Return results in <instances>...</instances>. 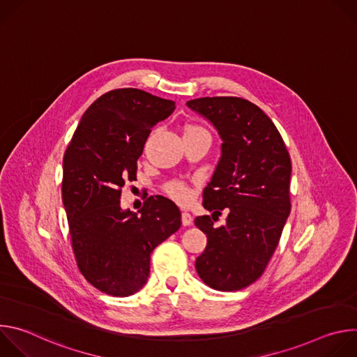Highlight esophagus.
<instances>
[{
    "mask_svg": "<svg viewBox=\"0 0 357 357\" xmlns=\"http://www.w3.org/2000/svg\"><path fill=\"white\" fill-rule=\"evenodd\" d=\"M192 215L188 212H182V225L183 226H190L192 225Z\"/></svg>",
    "mask_w": 357,
    "mask_h": 357,
    "instance_id": "obj_1",
    "label": "esophagus"
}]
</instances>
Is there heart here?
I'll return each mask as SVG.
<instances>
[{"label": "heart", "instance_id": "1", "mask_svg": "<svg viewBox=\"0 0 357 357\" xmlns=\"http://www.w3.org/2000/svg\"><path fill=\"white\" fill-rule=\"evenodd\" d=\"M190 132H205V134H209L205 128L200 127V126H196V124H186L183 127V134H190ZM167 193L178 200V202H186L189 199V189L185 183L182 182H172L167 186Z\"/></svg>", "mask_w": 357, "mask_h": 357}]
</instances>
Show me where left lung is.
Segmentation results:
<instances>
[{"mask_svg":"<svg viewBox=\"0 0 357 357\" xmlns=\"http://www.w3.org/2000/svg\"><path fill=\"white\" fill-rule=\"evenodd\" d=\"M186 106L209 120L223 144L216 171L203 190V208H226L227 225L197 216L208 237L195 267L202 281L218 291H238L264 273L291 212V158L270 117L240 97H200Z\"/></svg>","mask_w":357,"mask_h":357,"instance_id":"obj_1","label":"left lung"}]
</instances>
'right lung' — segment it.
Returning a JSON list of instances; mask_svg holds the SVG:
<instances>
[{
  "label": "right lung",
  "instance_id": "add662e5",
  "mask_svg": "<svg viewBox=\"0 0 357 357\" xmlns=\"http://www.w3.org/2000/svg\"><path fill=\"white\" fill-rule=\"evenodd\" d=\"M174 110L175 101L139 89L107 91L84 112L65 152L62 199L76 263L105 294L139 291L151 252L182 225L178 206L160 195L149 196L138 213L120 206L151 128Z\"/></svg>",
  "mask_w": 357,
  "mask_h": 357
}]
</instances>
